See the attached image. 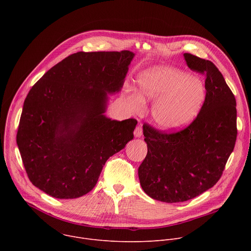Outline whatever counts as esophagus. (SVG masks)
Returning <instances> with one entry per match:
<instances>
[{
	"label": "esophagus",
	"mask_w": 251,
	"mask_h": 251,
	"mask_svg": "<svg viewBox=\"0 0 251 251\" xmlns=\"http://www.w3.org/2000/svg\"><path fill=\"white\" fill-rule=\"evenodd\" d=\"M142 133H143V130H142V126L141 125H138L134 131V136L135 138H140L142 136Z\"/></svg>",
	"instance_id": "obj_1"
}]
</instances>
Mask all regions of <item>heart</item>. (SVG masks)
I'll return each mask as SVG.
<instances>
[{"label":"heart","mask_w":251,"mask_h":251,"mask_svg":"<svg viewBox=\"0 0 251 251\" xmlns=\"http://www.w3.org/2000/svg\"><path fill=\"white\" fill-rule=\"evenodd\" d=\"M139 90L128 87L125 98L135 112L145 109L146 100L155 101L152 119L165 132L188 127L199 116L206 95L204 82L198 76L173 66L143 71L137 78Z\"/></svg>","instance_id":"heart-1"}]
</instances>
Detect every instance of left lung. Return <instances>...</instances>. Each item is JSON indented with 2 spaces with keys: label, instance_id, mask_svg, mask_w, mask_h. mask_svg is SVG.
Listing matches in <instances>:
<instances>
[{
  "label": "left lung",
  "instance_id": "left-lung-1",
  "mask_svg": "<svg viewBox=\"0 0 251 251\" xmlns=\"http://www.w3.org/2000/svg\"><path fill=\"white\" fill-rule=\"evenodd\" d=\"M184 58L206 76L202 108L190 126L174 134L143 126L148 153L138 169L143 191L169 203L192 200L218 183L237 134L236 101L221 71L191 53Z\"/></svg>",
  "mask_w": 251,
  "mask_h": 251
}]
</instances>
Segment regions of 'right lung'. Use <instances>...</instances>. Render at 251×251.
Returning a JSON list of instances; mask_svg holds the SVG:
<instances>
[{
	"label": "right lung",
	"mask_w": 251,
	"mask_h": 251,
	"mask_svg": "<svg viewBox=\"0 0 251 251\" xmlns=\"http://www.w3.org/2000/svg\"><path fill=\"white\" fill-rule=\"evenodd\" d=\"M135 53L79 51L51 67L29 90L17 144L29 181L56 199L89 193L111 156L133 139L137 121L105 115Z\"/></svg>",
	"instance_id": "add662e5"
}]
</instances>
